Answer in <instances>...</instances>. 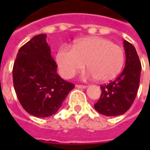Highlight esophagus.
Masks as SVG:
<instances>
[{"mask_svg": "<svg viewBox=\"0 0 150 150\" xmlns=\"http://www.w3.org/2000/svg\"><path fill=\"white\" fill-rule=\"evenodd\" d=\"M75 87L77 88H83V89H84V88H87L88 86H86V85H83V84H76L75 85Z\"/></svg>", "mask_w": 150, "mask_h": 150, "instance_id": "34e87169", "label": "esophagus"}]
</instances>
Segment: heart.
<instances>
[{
    "instance_id": "obj_1",
    "label": "heart",
    "mask_w": 150,
    "mask_h": 150,
    "mask_svg": "<svg viewBox=\"0 0 150 150\" xmlns=\"http://www.w3.org/2000/svg\"><path fill=\"white\" fill-rule=\"evenodd\" d=\"M59 72L70 79L83 69L86 63L88 75L99 82H108L119 75L125 62V52L118 45L100 37L78 40L73 48H60L56 56Z\"/></svg>"
}]
</instances>
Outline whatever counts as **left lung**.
<instances>
[{
  "instance_id": "obj_1",
  "label": "left lung",
  "mask_w": 150,
  "mask_h": 150,
  "mask_svg": "<svg viewBox=\"0 0 150 150\" xmlns=\"http://www.w3.org/2000/svg\"><path fill=\"white\" fill-rule=\"evenodd\" d=\"M126 61L125 68L117 78L101 85V96L94 108L98 112L107 116L122 115L129 110L135 100L140 83L142 64L135 47L124 41Z\"/></svg>"
}]
</instances>
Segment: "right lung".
Segmentation results:
<instances>
[{
	"label": "right lung",
	"mask_w": 150,
	"mask_h": 150,
	"mask_svg": "<svg viewBox=\"0 0 150 150\" xmlns=\"http://www.w3.org/2000/svg\"><path fill=\"white\" fill-rule=\"evenodd\" d=\"M55 61L46 42V34L32 38L18 50L13 80L18 100L37 117L55 114L75 85L57 74Z\"/></svg>",
	"instance_id": "obj_1"
}]
</instances>
